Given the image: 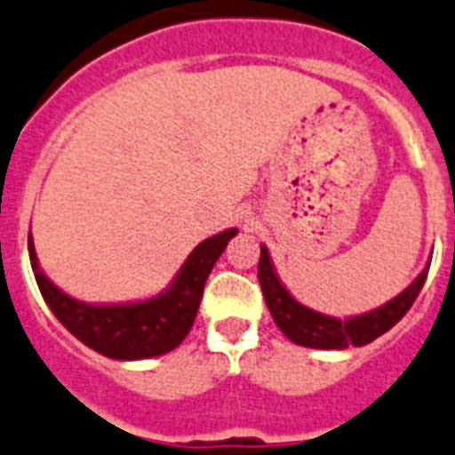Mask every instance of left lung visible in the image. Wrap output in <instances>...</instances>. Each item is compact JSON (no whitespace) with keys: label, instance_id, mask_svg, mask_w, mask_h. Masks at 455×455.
Masks as SVG:
<instances>
[{"label":"left lung","instance_id":"8db88e82","mask_svg":"<svg viewBox=\"0 0 455 455\" xmlns=\"http://www.w3.org/2000/svg\"><path fill=\"white\" fill-rule=\"evenodd\" d=\"M428 269L430 265L421 271V275L407 287L405 292L391 299L389 304H384L382 308L366 313V315L349 317V320H336V317L322 315V313H315V310L306 308L299 301H294L278 281L265 246L259 251L258 278L267 306L271 310V317L292 343L317 349H345L349 345H356V347L368 345L379 339L384 331H389L395 322L412 308L423 283H426Z\"/></svg>","mask_w":455,"mask_h":455}]
</instances>
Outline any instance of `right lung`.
<instances>
[{"mask_svg": "<svg viewBox=\"0 0 455 455\" xmlns=\"http://www.w3.org/2000/svg\"><path fill=\"white\" fill-rule=\"evenodd\" d=\"M236 230H225L209 236L188 255L186 265L168 292L142 304L126 306H87L76 299L66 297L52 285L38 269L34 253L32 235H29V259L36 275L45 304L54 317L64 324L77 340L99 355L119 361L149 359L165 355L188 336L197 308H200L202 290L212 274L216 259L225 251Z\"/></svg>", "mask_w": 455, "mask_h": 455, "instance_id": "obj_1", "label": "right lung"}]
</instances>
